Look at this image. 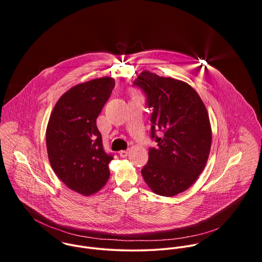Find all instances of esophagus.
Masks as SVG:
<instances>
[{
  "instance_id": "obj_1",
  "label": "esophagus",
  "mask_w": 262,
  "mask_h": 262,
  "mask_svg": "<svg viewBox=\"0 0 262 262\" xmlns=\"http://www.w3.org/2000/svg\"><path fill=\"white\" fill-rule=\"evenodd\" d=\"M119 156H120V158H126L128 156V151L127 150H121V151H119Z\"/></svg>"
}]
</instances>
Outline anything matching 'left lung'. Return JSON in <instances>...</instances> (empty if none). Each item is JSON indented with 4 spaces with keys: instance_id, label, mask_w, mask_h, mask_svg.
<instances>
[{
    "instance_id": "obj_1",
    "label": "left lung",
    "mask_w": 262,
    "mask_h": 262,
    "mask_svg": "<svg viewBox=\"0 0 262 262\" xmlns=\"http://www.w3.org/2000/svg\"><path fill=\"white\" fill-rule=\"evenodd\" d=\"M133 85L152 110L150 147L142 176L154 193L172 197L188 190L203 171L211 146L206 107L186 83L142 71Z\"/></svg>"
}]
</instances>
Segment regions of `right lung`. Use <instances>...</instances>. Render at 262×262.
Segmentation results:
<instances>
[{"instance_id": "right-lung-1", "label": "right lung", "mask_w": 262, "mask_h": 262, "mask_svg": "<svg viewBox=\"0 0 262 262\" xmlns=\"http://www.w3.org/2000/svg\"><path fill=\"white\" fill-rule=\"evenodd\" d=\"M115 87L112 78L79 84L57 101L47 127L51 166L69 189L89 196L110 177L113 155L103 149L96 118Z\"/></svg>"}]
</instances>
